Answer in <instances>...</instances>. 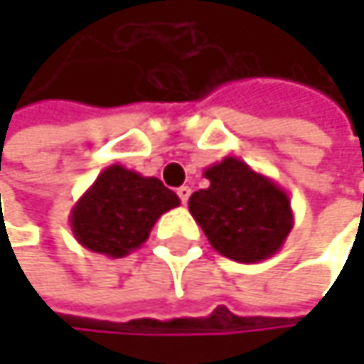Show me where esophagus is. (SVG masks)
Returning a JSON list of instances; mask_svg holds the SVG:
<instances>
[{
  "mask_svg": "<svg viewBox=\"0 0 364 364\" xmlns=\"http://www.w3.org/2000/svg\"><path fill=\"white\" fill-rule=\"evenodd\" d=\"M177 193H179V198H181V202L185 204L187 200H189V196H191V189L187 187V185H181L179 189H177Z\"/></svg>",
  "mask_w": 364,
  "mask_h": 364,
  "instance_id": "1",
  "label": "esophagus"
}]
</instances>
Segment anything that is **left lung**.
<instances>
[{"label":"left lung","mask_w":364,"mask_h":364,"mask_svg":"<svg viewBox=\"0 0 364 364\" xmlns=\"http://www.w3.org/2000/svg\"><path fill=\"white\" fill-rule=\"evenodd\" d=\"M204 177L210 185L191 193L189 213L217 253L257 263L282 249L295 219L278 183L234 156L208 166Z\"/></svg>","instance_id":"obj_1"}]
</instances>
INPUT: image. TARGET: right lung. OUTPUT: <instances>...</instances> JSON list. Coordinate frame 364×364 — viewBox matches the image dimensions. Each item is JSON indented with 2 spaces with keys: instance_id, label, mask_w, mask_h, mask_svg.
<instances>
[{
  "instance_id": "1",
  "label": "right lung",
  "mask_w": 364,
  "mask_h": 364,
  "mask_svg": "<svg viewBox=\"0 0 364 364\" xmlns=\"http://www.w3.org/2000/svg\"><path fill=\"white\" fill-rule=\"evenodd\" d=\"M179 204L160 179L113 164L75 202L69 225L84 249L119 259L139 249L156 221Z\"/></svg>"
}]
</instances>
